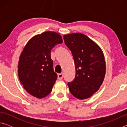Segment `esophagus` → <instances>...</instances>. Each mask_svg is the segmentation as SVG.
Masks as SVG:
<instances>
[{"label": "esophagus", "instance_id": "esophagus-1", "mask_svg": "<svg viewBox=\"0 0 127 127\" xmlns=\"http://www.w3.org/2000/svg\"><path fill=\"white\" fill-rule=\"evenodd\" d=\"M58 78L59 79H62L63 78V73H59L58 75Z\"/></svg>", "mask_w": 127, "mask_h": 127}]
</instances>
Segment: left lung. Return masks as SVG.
Segmentation results:
<instances>
[{
    "mask_svg": "<svg viewBox=\"0 0 127 127\" xmlns=\"http://www.w3.org/2000/svg\"><path fill=\"white\" fill-rule=\"evenodd\" d=\"M65 45L73 57L76 76L68 83L70 93L78 99L87 98L97 91L104 81L106 65L101 49L84 34L65 35Z\"/></svg>",
    "mask_w": 127,
    "mask_h": 127,
    "instance_id": "8db88e82",
    "label": "left lung"
}]
</instances>
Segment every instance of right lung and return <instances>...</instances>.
<instances>
[{
	"instance_id": "add662e5",
	"label": "right lung",
	"mask_w": 127,
	"mask_h": 127,
	"mask_svg": "<svg viewBox=\"0 0 127 127\" xmlns=\"http://www.w3.org/2000/svg\"><path fill=\"white\" fill-rule=\"evenodd\" d=\"M62 42L59 33L48 31L34 36L23 49L18 66V77L23 88L31 95L41 98L52 91L57 74L54 70L50 52Z\"/></svg>"
}]
</instances>
